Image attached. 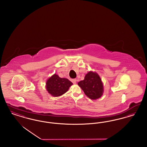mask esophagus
<instances>
[{
	"instance_id": "34e87169",
	"label": "esophagus",
	"mask_w": 147,
	"mask_h": 147,
	"mask_svg": "<svg viewBox=\"0 0 147 147\" xmlns=\"http://www.w3.org/2000/svg\"><path fill=\"white\" fill-rule=\"evenodd\" d=\"M71 82H72V83H73V84H76V83H77V80H76V79H73L71 80Z\"/></svg>"
}]
</instances>
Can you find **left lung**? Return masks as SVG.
Instances as JSON below:
<instances>
[{"instance_id": "left-lung-1", "label": "left lung", "mask_w": 147, "mask_h": 147, "mask_svg": "<svg viewBox=\"0 0 147 147\" xmlns=\"http://www.w3.org/2000/svg\"><path fill=\"white\" fill-rule=\"evenodd\" d=\"M78 85L82 88L85 94L92 100L100 98L104 92L103 84L100 77L95 72L89 71L84 79L79 82Z\"/></svg>"}]
</instances>
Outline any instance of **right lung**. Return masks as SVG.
I'll use <instances>...</instances> for the list:
<instances>
[{"instance_id": "1", "label": "right lung", "mask_w": 147, "mask_h": 147, "mask_svg": "<svg viewBox=\"0 0 147 147\" xmlns=\"http://www.w3.org/2000/svg\"><path fill=\"white\" fill-rule=\"evenodd\" d=\"M73 83L67 78H61L55 74L47 80L46 89L53 96L58 97L68 90Z\"/></svg>"}]
</instances>
